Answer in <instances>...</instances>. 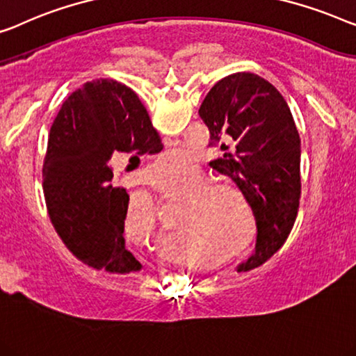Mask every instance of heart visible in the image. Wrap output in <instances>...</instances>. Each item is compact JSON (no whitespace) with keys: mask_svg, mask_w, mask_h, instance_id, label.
Listing matches in <instances>:
<instances>
[{"mask_svg":"<svg viewBox=\"0 0 356 356\" xmlns=\"http://www.w3.org/2000/svg\"><path fill=\"white\" fill-rule=\"evenodd\" d=\"M167 162L181 168L186 156L172 151L156 165ZM159 175V173H157ZM152 184L168 200H186L177 228L179 245L199 257L212 260H239L255 249L259 239V221L241 191L225 184H210V177L200 168L163 173L152 179ZM130 228H152L156 223V207L146 195H135L127 209Z\"/></svg>","mask_w":356,"mask_h":356,"instance_id":"1","label":"heart"}]
</instances>
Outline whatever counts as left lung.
Here are the masks:
<instances>
[{"label":"left lung","mask_w":356,"mask_h":356,"mask_svg":"<svg viewBox=\"0 0 356 356\" xmlns=\"http://www.w3.org/2000/svg\"><path fill=\"white\" fill-rule=\"evenodd\" d=\"M199 115L221 156L210 162L233 179L259 221L249 271L271 259L289 236L300 199V138L281 92L261 76L238 72L216 81Z\"/></svg>","instance_id":"1"}]
</instances>
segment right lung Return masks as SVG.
<instances>
[{
  "label": "right lung",
  "mask_w": 356,
  "mask_h": 356,
  "mask_svg": "<svg viewBox=\"0 0 356 356\" xmlns=\"http://www.w3.org/2000/svg\"><path fill=\"white\" fill-rule=\"evenodd\" d=\"M162 149L140 97L115 80L88 81L64 101L49 130L43 191L56 233L85 265L118 275L143 268L125 245L130 195L111 184L109 161Z\"/></svg>",
  "instance_id": "obj_1"
}]
</instances>
